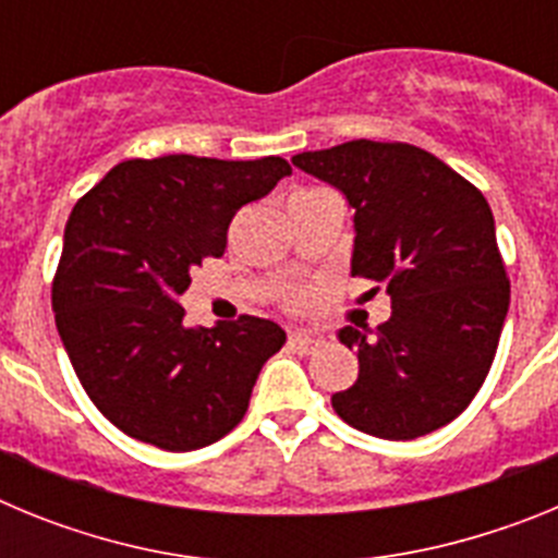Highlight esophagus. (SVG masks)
I'll list each match as a JSON object with an SVG mask.
<instances>
[{
    "mask_svg": "<svg viewBox=\"0 0 558 558\" xmlns=\"http://www.w3.org/2000/svg\"><path fill=\"white\" fill-rule=\"evenodd\" d=\"M288 343L295 349V352L307 354L318 347V338H315V335H307V332H290Z\"/></svg>",
    "mask_w": 558,
    "mask_h": 558,
    "instance_id": "34e87169",
    "label": "esophagus"
}]
</instances>
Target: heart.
Segmentation results:
<instances>
[{
    "label": "heart",
    "instance_id": "heart-1",
    "mask_svg": "<svg viewBox=\"0 0 558 558\" xmlns=\"http://www.w3.org/2000/svg\"><path fill=\"white\" fill-rule=\"evenodd\" d=\"M310 302H313V295H310L307 290H293V293L284 295V307L293 310V313H299V310H304Z\"/></svg>",
    "mask_w": 558,
    "mask_h": 558
}]
</instances>
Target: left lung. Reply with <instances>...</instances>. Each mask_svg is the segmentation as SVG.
<instances>
[{
    "label": "left lung",
    "instance_id": "left-lung-1",
    "mask_svg": "<svg viewBox=\"0 0 558 558\" xmlns=\"http://www.w3.org/2000/svg\"><path fill=\"white\" fill-rule=\"evenodd\" d=\"M293 165L347 195L352 276L391 295V318L374 332L340 329L360 374L332 393L335 413L391 441L450 425L489 374L511 299L483 192L405 142L352 140Z\"/></svg>",
    "mask_w": 558,
    "mask_h": 558
}]
</instances>
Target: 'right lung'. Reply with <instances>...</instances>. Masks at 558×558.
<instances>
[{
  "mask_svg": "<svg viewBox=\"0 0 558 558\" xmlns=\"http://www.w3.org/2000/svg\"><path fill=\"white\" fill-rule=\"evenodd\" d=\"M290 175L279 156L128 159L75 204L52 279V310L72 368L125 436L198 450L243 422L282 327L254 315L184 327L192 265L223 256L236 211Z\"/></svg>",
  "mask_w": 558,
  "mask_h": 558,
  "instance_id": "1",
  "label": "right lung"
}]
</instances>
